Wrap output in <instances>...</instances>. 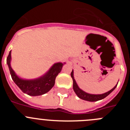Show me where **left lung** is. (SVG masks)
<instances>
[{"label":"left lung","instance_id":"8db88e82","mask_svg":"<svg viewBox=\"0 0 130 130\" xmlns=\"http://www.w3.org/2000/svg\"><path fill=\"white\" fill-rule=\"evenodd\" d=\"M71 77H72V79H73V88L74 92H75V94H77V96L81 98V99L83 100L88 101V102H96V101L101 100L104 99L105 97L108 96V95L111 94L113 90L115 89V88L117 87L118 83L113 88L110 90L109 91L107 92L104 93V94H89V93H87L86 92L83 91V90H81V88H79V86L77 85L76 81H75V79H74V77H73V70H72V72L71 73Z\"/></svg>","mask_w":130,"mask_h":130}]
</instances>
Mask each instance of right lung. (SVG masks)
Masks as SVG:
<instances>
[{
    "label": "right lung",
    "mask_w": 130,
    "mask_h": 130,
    "mask_svg": "<svg viewBox=\"0 0 130 130\" xmlns=\"http://www.w3.org/2000/svg\"><path fill=\"white\" fill-rule=\"evenodd\" d=\"M11 51L7 57L6 63L8 66L10 74L13 81L24 93L29 96H41L48 92L55 85V79L61 72L65 62H57L50 68L44 75L34 79H25L21 78L15 73L11 66Z\"/></svg>",
    "instance_id": "add662e5"
}]
</instances>
